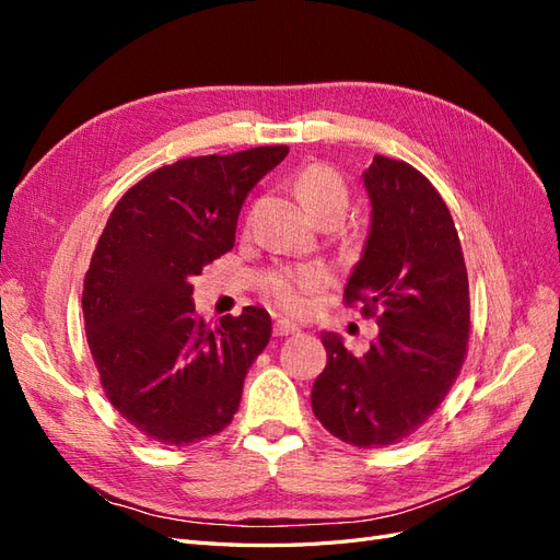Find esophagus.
<instances>
[{
  "instance_id": "obj_1",
  "label": "esophagus",
  "mask_w": 560,
  "mask_h": 560,
  "mask_svg": "<svg viewBox=\"0 0 560 560\" xmlns=\"http://www.w3.org/2000/svg\"><path fill=\"white\" fill-rule=\"evenodd\" d=\"M273 331H276V336H290V334L299 331V327L294 325V322H290V319H278Z\"/></svg>"
}]
</instances>
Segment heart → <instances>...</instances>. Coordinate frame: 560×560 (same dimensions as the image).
Returning a JSON list of instances; mask_svg holds the SVG:
<instances>
[{
	"mask_svg": "<svg viewBox=\"0 0 560 560\" xmlns=\"http://www.w3.org/2000/svg\"><path fill=\"white\" fill-rule=\"evenodd\" d=\"M294 194L317 222L343 219L348 212V186L334 167L325 163H311L294 175ZM329 282L319 266L282 268L266 282V294L278 308L290 315H306L313 308V294L325 290Z\"/></svg>",
	"mask_w": 560,
	"mask_h": 560,
	"instance_id": "heart-1",
	"label": "heart"
}]
</instances>
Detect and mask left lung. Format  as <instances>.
<instances>
[{
	"instance_id": "1",
	"label": "left lung",
	"mask_w": 560,
	"mask_h": 560,
	"mask_svg": "<svg viewBox=\"0 0 560 560\" xmlns=\"http://www.w3.org/2000/svg\"><path fill=\"white\" fill-rule=\"evenodd\" d=\"M371 231L346 284L378 322V338L352 354L322 334L327 366L313 385V413L360 448L399 444L444 401L469 338V280L444 198L413 165L374 156L364 171Z\"/></svg>"
}]
</instances>
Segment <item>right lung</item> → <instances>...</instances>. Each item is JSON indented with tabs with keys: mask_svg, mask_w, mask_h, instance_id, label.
I'll return each mask as SVG.
<instances>
[{
	"mask_svg": "<svg viewBox=\"0 0 560 560\" xmlns=\"http://www.w3.org/2000/svg\"><path fill=\"white\" fill-rule=\"evenodd\" d=\"M287 151L163 165L130 186L100 235L81 299L89 348L114 409L154 442L196 444L238 411L270 315L247 306L210 327L196 317L191 280L233 249L247 194Z\"/></svg>",
	"mask_w": 560,
	"mask_h": 560,
	"instance_id": "add662e5",
	"label": "right lung"
}]
</instances>
